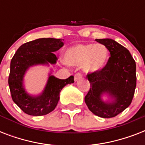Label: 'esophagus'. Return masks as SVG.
Instances as JSON below:
<instances>
[{"instance_id": "obj_1", "label": "esophagus", "mask_w": 145, "mask_h": 145, "mask_svg": "<svg viewBox=\"0 0 145 145\" xmlns=\"http://www.w3.org/2000/svg\"><path fill=\"white\" fill-rule=\"evenodd\" d=\"M82 77H83V75H82L81 73H77V74L74 75V80L75 81H77V80H79L80 79H81Z\"/></svg>"}]
</instances>
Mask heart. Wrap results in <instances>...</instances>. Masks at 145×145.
<instances>
[{"instance_id":"heart-1","label":"heart","mask_w":145,"mask_h":145,"mask_svg":"<svg viewBox=\"0 0 145 145\" xmlns=\"http://www.w3.org/2000/svg\"><path fill=\"white\" fill-rule=\"evenodd\" d=\"M108 50L103 44H77L65 52V61L69 65L80 66L87 72H96L105 66Z\"/></svg>"}]
</instances>
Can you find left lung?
<instances>
[{
  "mask_svg": "<svg viewBox=\"0 0 145 145\" xmlns=\"http://www.w3.org/2000/svg\"><path fill=\"white\" fill-rule=\"evenodd\" d=\"M105 45L110 56L106 65L96 72L88 74L90 89L85 102L90 111L98 117H116L130 105L136 86V65L130 52L112 39H95ZM108 94L112 101L101 99Z\"/></svg>",
  "mask_w": 145,
  "mask_h": 145,
  "instance_id": "obj_1",
  "label": "left lung"
}]
</instances>
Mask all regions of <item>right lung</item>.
Instances as JSON below:
<instances>
[{"label": "right lung", "mask_w": 145, "mask_h": 145, "mask_svg": "<svg viewBox=\"0 0 145 145\" xmlns=\"http://www.w3.org/2000/svg\"><path fill=\"white\" fill-rule=\"evenodd\" d=\"M63 45L61 39L40 38L22 44L12 57L8 78L10 93L12 101L27 114L43 116L52 111L59 102V94L64 86L74 82V76L61 80L50 74L41 94L31 95L24 88V76L28 68L37 65L56 63L58 59L53 52Z\"/></svg>", "instance_id": "right-lung-1"}]
</instances>
